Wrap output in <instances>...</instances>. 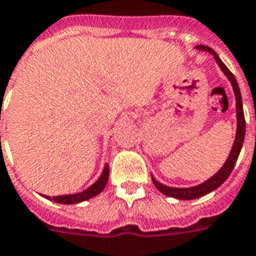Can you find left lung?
<instances>
[{"mask_svg": "<svg viewBox=\"0 0 256 256\" xmlns=\"http://www.w3.org/2000/svg\"><path fill=\"white\" fill-rule=\"evenodd\" d=\"M200 50H206L212 52L214 56V60H217V64L221 68V70L224 72L226 77L229 78V81L232 82V86H234V96H236V112H238V132H236V138H234V146H232V150H230V154L226 158V162L222 166V168L214 176H212L209 180H206L205 183H202L200 186L190 187V188H176V187H168L164 186L162 183L154 179L152 176V180L154 183V186L157 187V190L162 192L164 196H172V198H176V200H196V198H200V196H204L206 194H209L210 191L218 188L222 183H224L228 176L230 175V172L234 170V164L238 162V157L240 154V150H242V146H243L244 142V136H246V119H244V111H243V102H242V94H240L239 84L234 78V76L232 74V72L225 66V64L222 60H220L218 56L216 54L214 50H212L210 47L208 46H198Z\"/></svg>", "mask_w": 256, "mask_h": 256, "instance_id": "obj_1", "label": "left lung"}]
</instances>
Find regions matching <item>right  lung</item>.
<instances>
[{
	"label": "right lung",
	"instance_id": "add662e5",
	"mask_svg": "<svg viewBox=\"0 0 256 256\" xmlns=\"http://www.w3.org/2000/svg\"><path fill=\"white\" fill-rule=\"evenodd\" d=\"M108 175H110V168L108 164H106L103 170V174L99 178V180L94 183L90 188H86L82 192H78V194H72V196H52V200L54 202H58V204H64V205H72V204H78V202H82V200H90L94 196H99L100 192L104 190V187L108 182ZM47 200H51L50 196H46Z\"/></svg>",
	"mask_w": 256,
	"mask_h": 256
}]
</instances>
